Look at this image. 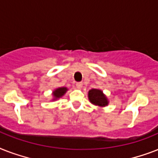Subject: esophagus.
<instances>
[{"instance_id": "obj_1", "label": "esophagus", "mask_w": 158, "mask_h": 158, "mask_svg": "<svg viewBox=\"0 0 158 158\" xmlns=\"http://www.w3.org/2000/svg\"><path fill=\"white\" fill-rule=\"evenodd\" d=\"M75 86H76L77 89H82V87H83V84H82V83H80V82H78V83H76V84H75Z\"/></svg>"}]
</instances>
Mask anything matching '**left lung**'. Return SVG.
Instances as JSON below:
<instances>
[{
  "label": "left lung",
  "mask_w": 158,
  "mask_h": 158,
  "mask_svg": "<svg viewBox=\"0 0 158 158\" xmlns=\"http://www.w3.org/2000/svg\"><path fill=\"white\" fill-rule=\"evenodd\" d=\"M89 101L94 105L105 106L108 103L107 99L105 95L99 89H91L89 92Z\"/></svg>",
  "instance_id": "obj_1"
}]
</instances>
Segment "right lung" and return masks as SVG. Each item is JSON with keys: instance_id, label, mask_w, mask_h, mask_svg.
<instances>
[{"instance_id": "obj_1", "label": "right lung", "mask_w": 158, "mask_h": 158, "mask_svg": "<svg viewBox=\"0 0 158 158\" xmlns=\"http://www.w3.org/2000/svg\"><path fill=\"white\" fill-rule=\"evenodd\" d=\"M67 91L66 88H59V89H56L54 92H53V96L56 98H59L61 96H63L65 92Z\"/></svg>"}]
</instances>
